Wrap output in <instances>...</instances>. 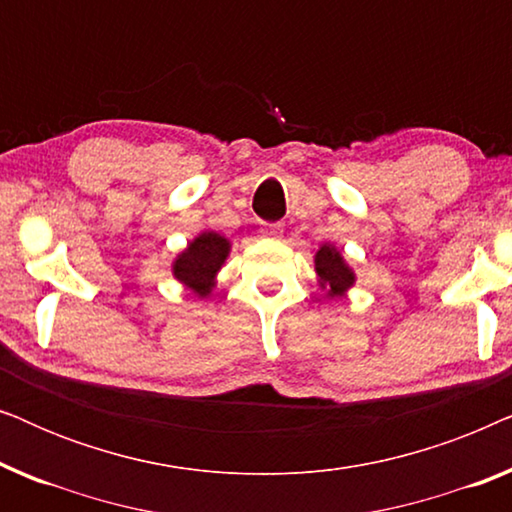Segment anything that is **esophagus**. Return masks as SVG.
I'll list each match as a JSON object with an SVG mask.
<instances>
[{"instance_id":"34e87169","label":"esophagus","mask_w":512,"mask_h":512,"mask_svg":"<svg viewBox=\"0 0 512 512\" xmlns=\"http://www.w3.org/2000/svg\"><path fill=\"white\" fill-rule=\"evenodd\" d=\"M263 235L270 237V240H282L284 226H282V223H265V226H263Z\"/></svg>"}]
</instances>
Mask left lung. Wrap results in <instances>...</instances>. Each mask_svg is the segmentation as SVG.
<instances>
[{
    "instance_id": "left-lung-1",
    "label": "left lung",
    "mask_w": 512,
    "mask_h": 512,
    "mask_svg": "<svg viewBox=\"0 0 512 512\" xmlns=\"http://www.w3.org/2000/svg\"><path fill=\"white\" fill-rule=\"evenodd\" d=\"M314 272L321 291H326V298H342L356 284V272L345 261L342 251L331 242H324L314 254Z\"/></svg>"
}]
</instances>
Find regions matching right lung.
Segmentation results:
<instances>
[{
	"mask_svg": "<svg viewBox=\"0 0 512 512\" xmlns=\"http://www.w3.org/2000/svg\"><path fill=\"white\" fill-rule=\"evenodd\" d=\"M233 244L216 230H202L174 256L172 277L198 298L212 296L216 277L226 265Z\"/></svg>",
	"mask_w": 512,
	"mask_h": 512,
	"instance_id": "add662e5",
	"label": "right lung"
}]
</instances>
